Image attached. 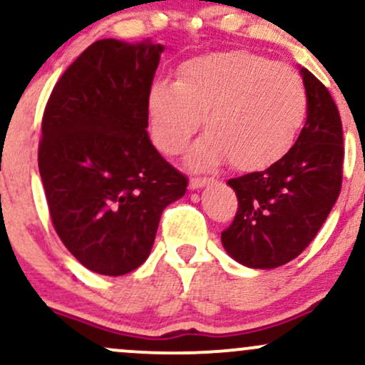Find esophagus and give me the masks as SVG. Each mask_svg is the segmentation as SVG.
Masks as SVG:
<instances>
[{
  "instance_id": "esophagus-1",
  "label": "esophagus",
  "mask_w": 365,
  "mask_h": 365,
  "mask_svg": "<svg viewBox=\"0 0 365 365\" xmlns=\"http://www.w3.org/2000/svg\"><path fill=\"white\" fill-rule=\"evenodd\" d=\"M215 182V180L212 178H199V177H195V178H190V182H188V187H190V190H197V188H202V187H207V185H211V183Z\"/></svg>"
}]
</instances>
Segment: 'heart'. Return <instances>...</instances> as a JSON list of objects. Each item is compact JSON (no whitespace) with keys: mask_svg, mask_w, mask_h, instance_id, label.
<instances>
[{"mask_svg":"<svg viewBox=\"0 0 365 365\" xmlns=\"http://www.w3.org/2000/svg\"><path fill=\"white\" fill-rule=\"evenodd\" d=\"M305 113L295 70L240 49L190 58L177 82L159 81L148 94L150 137L168 156L187 148L204 116L207 133L188 154L195 168L226 159L238 171L269 168L292 149Z\"/></svg>","mask_w":365,"mask_h":365,"instance_id":"obj_1","label":"heart"}]
</instances>
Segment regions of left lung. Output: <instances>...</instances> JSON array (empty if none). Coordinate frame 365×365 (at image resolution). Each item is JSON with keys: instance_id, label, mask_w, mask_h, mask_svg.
<instances>
[{"instance_id": "8db88e82", "label": "left lung", "mask_w": 365, "mask_h": 365, "mask_svg": "<svg viewBox=\"0 0 365 365\" xmlns=\"http://www.w3.org/2000/svg\"><path fill=\"white\" fill-rule=\"evenodd\" d=\"M307 120L284 156L264 171L228 180L238 211L221 233L232 259L273 269L295 259L314 240L341 188L343 130L336 104L307 68Z\"/></svg>"}]
</instances>
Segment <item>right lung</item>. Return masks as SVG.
Masks as SVG:
<instances>
[{
  "mask_svg": "<svg viewBox=\"0 0 365 365\" xmlns=\"http://www.w3.org/2000/svg\"><path fill=\"white\" fill-rule=\"evenodd\" d=\"M165 46L91 44L61 75L43 116L39 173L58 237L104 276L149 257L163 211L188 180L148 133V94Z\"/></svg>",
  "mask_w": 365,
  "mask_h": 365,
  "instance_id": "obj_1",
  "label": "right lung"
}]
</instances>
